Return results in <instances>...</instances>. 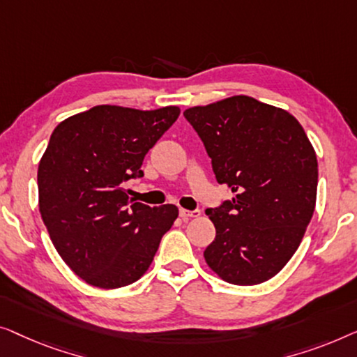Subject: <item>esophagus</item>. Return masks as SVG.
Wrapping results in <instances>:
<instances>
[{
	"instance_id": "1",
	"label": "esophagus",
	"mask_w": 357,
	"mask_h": 357,
	"mask_svg": "<svg viewBox=\"0 0 357 357\" xmlns=\"http://www.w3.org/2000/svg\"><path fill=\"white\" fill-rule=\"evenodd\" d=\"M179 217L183 218L184 222H189V220L200 217V212H199V210H185V208H181V210H179Z\"/></svg>"
}]
</instances>
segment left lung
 <instances>
[{
	"instance_id": "left-lung-1",
	"label": "left lung",
	"mask_w": 357,
	"mask_h": 357,
	"mask_svg": "<svg viewBox=\"0 0 357 357\" xmlns=\"http://www.w3.org/2000/svg\"><path fill=\"white\" fill-rule=\"evenodd\" d=\"M184 116L212 158L215 178L233 199L208 208L217 236L205 249L212 272L231 284L273 278L304 238L317 200V155L283 108L234 95Z\"/></svg>"
}]
</instances>
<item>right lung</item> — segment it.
<instances>
[{
  "instance_id": "right-lung-1",
  "label": "right lung",
  "mask_w": 357,
  "mask_h": 357,
  "mask_svg": "<svg viewBox=\"0 0 357 357\" xmlns=\"http://www.w3.org/2000/svg\"><path fill=\"white\" fill-rule=\"evenodd\" d=\"M181 109L97 105L54 128L38 163V210L64 264L85 283L116 289L147 272L176 205L132 202L126 183Z\"/></svg>"
}]
</instances>
